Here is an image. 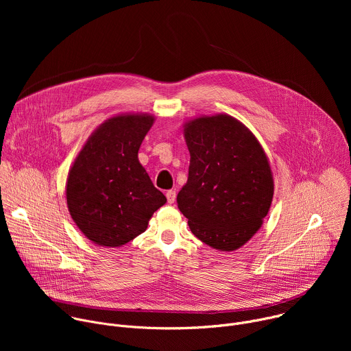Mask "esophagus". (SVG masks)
<instances>
[{
	"label": "esophagus",
	"instance_id": "obj_1",
	"mask_svg": "<svg viewBox=\"0 0 351 351\" xmlns=\"http://www.w3.org/2000/svg\"><path fill=\"white\" fill-rule=\"evenodd\" d=\"M167 199H168L169 204H173L175 199H176V191L175 190H168L167 191Z\"/></svg>",
	"mask_w": 351,
	"mask_h": 351
}]
</instances>
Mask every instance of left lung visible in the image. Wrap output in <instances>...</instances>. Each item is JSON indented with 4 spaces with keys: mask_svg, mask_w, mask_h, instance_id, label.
Returning <instances> with one entry per match:
<instances>
[{
    "mask_svg": "<svg viewBox=\"0 0 351 351\" xmlns=\"http://www.w3.org/2000/svg\"><path fill=\"white\" fill-rule=\"evenodd\" d=\"M187 183L178 207L203 243L233 252L260 229L274 195L271 168L256 136L228 115L186 125Z\"/></svg>",
    "mask_w": 351,
    "mask_h": 351,
    "instance_id": "obj_1",
    "label": "left lung"
}]
</instances>
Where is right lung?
<instances>
[{
	"label": "right lung",
	"mask_w": 351,
	"mask_h": 351,
	"mask_svg": "<svg viewBox=\"0 0 351 351\" xmlns=\"http://www.w3.org/2000/svg\"><path fill=\"white\" fill-rule=\"evenodd\" d=\"M153 122L149 115L108 119L90 136L69 171V213L84 236L98 245L129 243L167 203L137 158Z\"/></svg>",
	"instance_id": "1"
}]
</instances>
